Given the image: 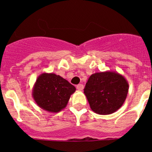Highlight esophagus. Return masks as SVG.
Returning a JSON list of instances; mask_svg holds the SVG:
<instances>
[{
  "label": "esophagus",
  "instance_id": "34e87169",
  "mask_svg": "<svg viewBox=\"0 0 152 152\" xmlns=\"http://www.w3.org/2000/svg\"><path fill=\"white\" fill-rule=\"evenodd\" d=\"M76 88H77L78 91H82L83 89V84H78L76 86Z\"/></svg>",
  "mask_w": 152,
  "mask_h": 152
}]
</instances>
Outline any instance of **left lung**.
Returning <instances> with one entry per match:
<instances>
[{
	"instance_id": "8db88e82",
	"label": "left lung",
	"mask_w": 152,
	"mask_h": 152,
	"mask_svg": "<svg viewBox=\"0 0 152 152\" xmlns=\"http://www.w3.org/2000/svg\"><path fill=\"white\" fill-rule=\"evenodd\" d=\"M83 90L92 111L107 115L123 105L128 94L129 83L118 73L105 71L92 74Z\"/></svg>"
}]
</instances>
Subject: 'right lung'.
Returning <instances> with one entry per match:
<instances>
[{"mask_svg": "<svg viewBox=\"0 0 152 152\" xmlns=\"http://www.w3.org/2000/svg\"><path fill=\"white\" fill-rule=\"evenodd\" d=\"M75 91V86L61 76L44 73L35 83L33 97L41 109L56 113L66 107Z\"/></svg>", "mask_w": 152, "mask_h": 152, "instance_id": "add662e5", "label": "right lung"}]
</instances>
